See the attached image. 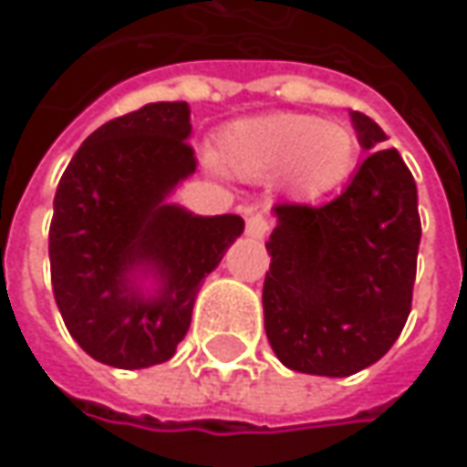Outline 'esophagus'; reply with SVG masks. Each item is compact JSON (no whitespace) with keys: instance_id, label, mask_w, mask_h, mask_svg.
I'll return each instance as SVG.
<instances>
[{"instance_id":"34e87169","label":"esophagus","mask_w":467,"mask_h":467,"mask_svg":"<svg viewBox=\"0 0 467 467\" xmlns=\"http://www.w3.org/2000/svg\"><path fill=\"white\" fill-rule=\"evenodd\" d=\"M270 231V221L263 213H246V236L252 239H265Z\"/></svg>"}]
</instances>
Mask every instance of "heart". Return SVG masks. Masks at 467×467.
Listing matches in <instances>:
<instances>
[{"label": "heart", "instance_id": "1", "mask_svg": "<svg viewBox=\"0 0 467 467\" xmlns=\"http://www.w3.org/2000/svg\"><path fill=\"white\" fill-rule=\"evenodd\" d=\"M215 168L231 178L275 181L289 197L313 202L337 192L360 162V141L344 123L305 112H265L225 123L213 144Z\"/></svg>", "mask_w": 467, "mask_h": 467}]
</instances>
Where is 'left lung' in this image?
I'll list each match as a JSON object with an SVG mask.
<instances>
[{
  "label": "left lung",
  "instance_id": "obj_1",
  "mask_svg": "<svg viewBox=\"0 0 467 467\" xmlns=\"http://www.w3.org/2000/svg\"><path fill=\"white\" fill-rule=\"evenodd\" d=\"M362 150L386 133L349 112ZM263 286L265 334L286 368L344 379L400 338L412 305L420 244L418 189L397 150L362 160L352 183L323 207L275 204Z\"/></svg>",
  "mask_w": 467,
  "mask_h": 467
}]
</instances>
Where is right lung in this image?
I'll list each match as a JSON object with an SVG mask.
<instances>
[{"mask_svg":"<svg viewBox=\"0 0 467 467\" xmlns=\"http://www.w3.org/2000/svg\"><path fill=\"white\" fill-rule=\"evenodd\" d=\"M186 102H154L97 129L59 178L49 225L52 289L86 355L139 370L171 360L202 281L244 221L171 204L197 171Z\"/></svg>","mask_w":467,"mask_h":467,"instance_id":"obj_1","label":"right lung"}]
</instances>
